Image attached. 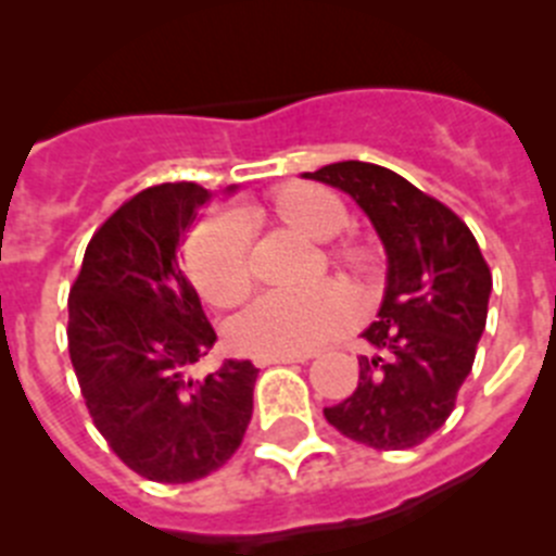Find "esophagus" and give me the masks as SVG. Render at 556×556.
Wrapping results in <instances>:
<instances>
[{
	"instance_id": "34e87169",
	"label": "esophagus",
	"mask_w": 556,
	"mask_h": 556,
	"mask_svg": "<svg viewBox=\"0 0 556 556\" xmlns=\"http://www.w3.org/2000/svg\"><path fill=\"white\" fill-rule=\"evenodd\" d=\"M312 353H292V356H262L255 358V365L267 367V365H292V362H308Z\"/></svg>"
}]
</instances>
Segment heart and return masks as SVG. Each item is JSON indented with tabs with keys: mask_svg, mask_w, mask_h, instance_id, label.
<instances>
[{
	"mask_svg": "<svg viewBox=\"0 0 556 556\" xmlns=\"http://www.w3.org/2000/svg\"><path fill=\"white\" fill-rule=\"evenodd\" d=\"M287 225L314 242H328L345 228V205L317 186H292L275 200ZM253 228L242 211L211 214L186 239L184 262L191 283L211 306L228 308L250 289ZM353 258L351 253H345ZM358 303L342 283L323 281L303 289H273L255 298L233 323L230 342L253 356H292L320 348L356 323Z\"/></svg>",
	"mask_w": 556,
	"mask_h": 556,
	"instance_id": "obj_1",
	"label": "heart"
}]
</instances>
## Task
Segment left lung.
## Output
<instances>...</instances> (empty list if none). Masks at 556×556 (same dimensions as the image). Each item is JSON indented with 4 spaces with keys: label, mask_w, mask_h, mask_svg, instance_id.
Returning <instances> with one entry per match:
<instances>
[{
    "label": "left lung",
    "mask_w": 556,
    "mask_h": 556,
    "mask_svg": "<svg viewBox=\"0 0 556 556\" xmlns=\"http://www.w3.org/2000/svg\"><path fill=\"white\" fill-rule=\"evenodd\" d=\"M303 178L351 194L387 250L384 301L362 333L376 353L358 356L353 395L323 415L376 451L420 445L448 420L473 367L493 289L488 262L448 205L387 166L339 161Z\"/></svg>",
    "instance_id": "obj_1"
}]
</instances>
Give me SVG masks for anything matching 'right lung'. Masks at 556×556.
Segmentation results:
<instances>
[{
    "mask_svg": "<svg viewBox=\"0 0 556 556\" xmlns=\"http://www.w3.org/2000/svg\"><path fill=\"white\" fill-rule=\"evenodd\" d=\"M208 198L198 184L139 191L91 236L68 292V356L88 415L127 468L164 484L223 468L253 415V362L189 372L217 342L178 264Z\"/></svg>",
    "mask_w": 556,
    "mask_h": 556,
    "instance_id": "right-lung-1",
    "label": "right lung"
}]
</instances>
